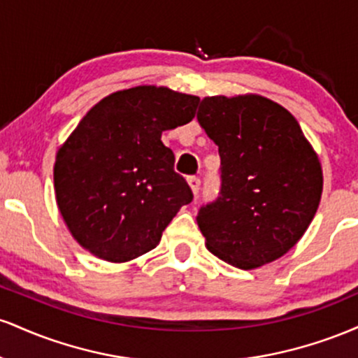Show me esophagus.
I'll return each mask as SVG.
<instances>
[{
    "label": "esophagus",
    "mask_w": 358,
    "mask_h": 358,
    "mask_svg": "<svg viewBox=\"0 0 358 358\" xmlns=\"http://www.w3.org/2000/svg\"><path fill=\"white\" fill-rule=\"evenodd\" d=\"M188 185H190L193 195H196L200 190V178H196V176H190V178H188Z\"/></svg>",
    "instance_id": "obj_1"
}]
</instances>
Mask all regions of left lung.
<instances>
[{
  "label": "left lung",
  "instance_id": "8db88e82",
  "mask_svg": "<svg viewBox=\"0 0 358 358\" xmlns=\"http://www.w3.org/2000/svg\"><path fill=\"white\" fill-rule=\"evenodd\" d=\"M196 119L219 146L222 165L219 199L196 215L207 249L239 269L285 256L323 192L322 163L298 121L257 94L205 97Z\"/></svg>",
  "mask_w": 358,
  "mask_h": 358
}]
</instances>
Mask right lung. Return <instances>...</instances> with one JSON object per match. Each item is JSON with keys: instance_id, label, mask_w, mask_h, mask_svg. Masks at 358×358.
I'll use <instances>...</instances> for the list:
<instances>
[{"instance_id": "1", "label": "right lung", "mask_w": 358, "mask_h": 358, "mask_svg": "<svg viewBox=\"0 0 358 358\" xmlns=\"http://www.w3.org/2000/svg\"><path fill=\"white\" fill-rule=\"evenodd\" d=\"M199 97L138 85L109 94L59 148L53 187L62 219L85 250L133 261L159 244L193 195L162 133L195 117Z\"/></svg>"}]
</instances>
